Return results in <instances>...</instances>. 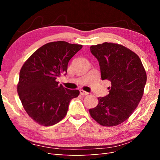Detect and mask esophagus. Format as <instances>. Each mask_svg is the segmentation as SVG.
Masks as SVG:
<instances>
[{
  "mask_svg": "<svg viewBox=\"0 0 160 160\" xmlns=\"http://www.w3.org/2000/svg\"><path fill=\"white\" fill-rule=\"evenodd\" d=\"M80 93L82 95V96H87V95L89 94V93L87 92V91H84L83 90H80Z\"/></svg>",
  "mask_w": 160,
  "mask_h": 160,
  "instance_id": "esophagus-1",
  "label": "esophagus"
}]
</instances>
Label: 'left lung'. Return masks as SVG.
<instances>
[{"instance_id":"obj_1","label":"left lung","mask_w":160,"mask_h":160,"mask_svg":"<svg viewBox=\"0 0 160 160\" xmlns=\"http://www.w3.org/2000/svg\"><path fill=\"white\" fill-rule=\"evenodd\" d=\"M100 68L102 80L111 82L109 93L98 98L89 113L105 127L120 124L130 117L143 96L147 73L136 53L122 45L104 42L90 47Z\"/></svg>"}]
</instances>
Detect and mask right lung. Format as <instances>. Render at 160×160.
<instances>
[{
	"label": "right lung",
	"mask_w": 160,
	"mask_h": 160,
	"mask_svg": "<svg viewBox=\"0 0 160 160\" xmlns=\"http://www.w3.org/2000/svg\"><path fill=\"white\" fill-rule=\"evenodd\" d=\"M82 47L65 41L49 42L24 63L17 90L25 110L38 124L47 127L59 122L70 101L79 95V91L63 87L56 79L67 74L69 61Z\"/></svg>",
	"instance_id": "right-lung-1"
}]
</instances>
